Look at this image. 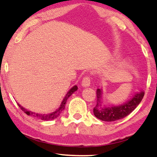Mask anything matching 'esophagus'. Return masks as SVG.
<instances>
[{"label":"esophagus","instance_id":"34e87169","mask_svg":"<svg viewBox=\"0 0 157 157\" xmlns=\"http://www.w3.org/2000/svg\"><path fill=\"white\" fill-rule=\"evenodd\" d=\"M91 84V81H90V78L89 77H85L82 81V86L83 87H89Z\"/></svg>","mask_w":157,"mask_h":157}]
</instances>
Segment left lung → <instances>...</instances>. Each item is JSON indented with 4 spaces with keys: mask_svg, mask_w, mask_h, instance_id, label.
I'll return each instance as SVG.
<instances>
[{
    "mask_svg": "<svg viewBox=\"0 0 157 157\" xmlns=\"http://www.w3.org/2000/svg\"><path fill=\"white\" fill-rule=\"evenodd\" d=\"M96 94L97 103L94 108L95 116L101 121L113 122L123 118L131 113L141 102L145 93L143 90L137 92L131 99L118 105L104 104L102 89H98Z\"/></svg>",
    "mask_w": 157,
    "mask_h": 157,
    "instance_id": "8db88e82",
    "label": "left lung"
}]
</instances>
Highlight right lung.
<instances>
[{
  "mask_svg": "<svg viewBox=\"0 0 157 157\" xmlns=\"http://www.w3.org/2000/svg\"><path fill=\"white\" fill-rule=\"evenodd\" d=\"M77 90H78V86H77L76 85H75V86H73L72 88H71L67 92V94H66L65 97L63 98L62 103H61L59 107L57 109L56 111H55L54 112H52L50 113L43 114V113H34V112H33V111L26 109L23 107L22 106H21L19 104H18V105L19 106V107L21 109L24 111V112L28 116H33V117H34V118H36L40 119V120H43V121H52V120H54V119H55V118H57V117L60 115L61 112H62V111L65 109V105H66V102H67L68 98L70 97L74 92L76 91Z\"/></svg>",
  "mask_w": 157,
  "mask_h": 157,
  "instance_id": "add662e5",
  "label": "right lung"
}]
</instances>
